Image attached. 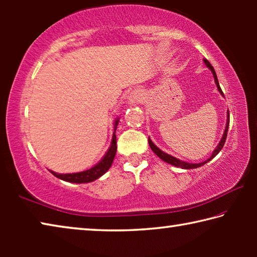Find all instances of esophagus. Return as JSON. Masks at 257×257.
<instances>
[{
	"label": "esophagus",
	"instance_id": "1",
	"mask_svg": "<svg viewBox=\"0 0 257 257\" xmlns=\"http://www.w3.org/2000/svg\"><path fill=\"white\" fill-rule=\"evenodd\" d=\"M143 99H144V97H143V93L139 89H137V90H134V92H132V94L129 95L128 101H129V104L137 105V104L143 102Z\"/></svg>",
	"mask_w": 257,
	"mask_h": 257
}]
</instances>
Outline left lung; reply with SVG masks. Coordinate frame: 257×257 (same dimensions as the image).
<instances>
[{
	"instance_id": "obj_1",
	"label": "left lung",
	"mask_w": 257,
	"mask_h": 257,
	"mask_svg": "<svg viewBox=\"0 0 257 257\" xmlns=\"http://www.w3.org/2000/svg\"><path fill=\"white\" fill-rule=\"evenodd\" d=\"M204 63H205V66L208 69H210L211 72L213 73V77H214V81H215V85L217 87V90H219L220 94L222 95V96H224L223 93H222V90H221V88H220L219 80H217V77H216V73L214 71V68H213L211 66V63L208 62V61L205 60V59H204ZM228 128H229V111L227 113V122H225V128H224V133L222 135V138H221L220 143L215 147V150L212 152V155L210 156V158H208L206 161H204V162H201V163H188V162H185V161H181L179 159H177V158H175V156H172L170 154L165 153V152H163L162 150H160L159 147L156 146L153 142H152V139L150 137H149V144H150V147L152 149V151H153L154 153L158 155L161 160L164 161V162H167L169 164H172V165H175V167L181 168V169H196V168L202 167V165H204V164H206L208 161H211L213 158H215V155L219 154V152L222 150V147H223L224 143H225V138H227V133H228Z\"/></svg>"
}]
</instances>
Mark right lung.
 <instances>
[{
    "label": "right lung",
    "instance_id": "add662e5",
    "mask_svg": "<svg viewBox=\"0 0 257 257\" xmlns=\"http://www.w3.org/2000/svg\"><path fill=\"white\" fill-rule=\"evenodd\" d=\"M120 118H116L114 120V133L112 136L111 145L108 147L105 155L103 156V159L99 161L97 164H95L94 167L90 169H87L85 171L81 172H75V173H56L54 171H51V173L56 178H59L61 180L73 182V184H86V182H92L94 180L98 179L99 177H102L108 169L111 168L113 160L116 153V136H115V130L118 127Z\"/></svg>",
    "mask_w": 257,
    "mask_h": 257
}]
</instances>
